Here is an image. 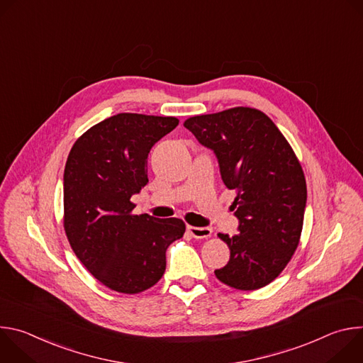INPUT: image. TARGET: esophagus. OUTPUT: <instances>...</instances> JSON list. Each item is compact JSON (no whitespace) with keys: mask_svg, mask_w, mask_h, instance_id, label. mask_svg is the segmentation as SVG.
<instances>
[{"mask_svg":"<svg viewBox=\"0 0 363 363\" xmlns=\"http://www.w3.org/2000/svg\"><path fill=\"white\" fill-rule=\"evenodd\" d=\"M186 231L194 238H208L213 234V230L210 227H192V225H188Z\"/></svg>","mask_w":363,"mask_h":363,"instance_id":"34e87169","label":"esophagus"}]
</instances>
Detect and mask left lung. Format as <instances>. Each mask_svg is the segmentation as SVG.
I'll return each mask as SVG.
<instances>
[{
  "label": "left lung",
  "mask_w": 363,
  "mask_h": 363,
  "mask_svg": "<svg viewBox=\"0 0 363 363\" xmlns=\"http://www.w3.org/2000/svg\"><path fill=\"white\" fill-rule=\"evenodd\" d=\"M184 126L216 153L225 186L237 194L238 233L218 234L230 262L214 272L217 279L237 290L267 286L290 262L303 228L307 189L298 160L273 121L257 109L194 116Z\"/></svg>",
  "instance_id": "obj_1"
}]
</instances>
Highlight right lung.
<instances>
[{"mask_svg":"<svg viewBox=\"0 0 363 363\" xmlns=\"http://www.w3.org/2000/svg\"><path fill=\"white\" fill-rule=\"evenodd\" d=\"M177 118L119 113L73 145L65 168V231L82 264L111 290L136 294L157 284L167 248L185 233L179 218L133 216L147 184V155Z\"/></svg>","mask_w":363,"mask_h":363,"instance_id":"right-lung-1","label":"right lung"}]
</instances>
